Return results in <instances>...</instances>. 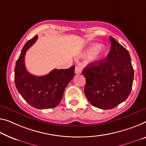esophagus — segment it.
<instances>
[{
	"mask_svg": "<svg viewBox=\"0 0 146 146\" xmlns=\"http://www.w3.org/2000/svg\"><path fill=\"white\" fill-rule=\"evenodd\" d=\"M82 72V67H80V66H76L75 67V73L76 74H80Z\"/></svg>",
	"mask_w": 146,
	"mask_h": 146,
	"instance_id": "esophagus-1",
	"label": "esophagus"
}]
</instances>
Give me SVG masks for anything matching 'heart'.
I'll list each match as a JSON object with an SVG mask.
<instances>
[{"label":"heart","mask_w":146,"mask_h":146,"mask_svg":"<svg viewBox=\"0 0 146 146\" xmlns=\"http://www.w3.org/2000/svg\"><path fill=\"white\" fill-rule=\"evenodd\" d=\"M106 49L103 45L97 43L91 44L82 53L83 56L89 55V59L94 62H98L104 57Z\"/></svg>","instance_id":"1"}]
</instances>
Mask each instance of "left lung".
I'll return each mask as SVG.
<instances>
[{
	"instance_id": "8db88e82",
	"label": "left lung",
	"mask_w": 146,
	"mask_h": 146,
	"mask_svg": "<svg viewBox=\"0 0 146 146\" xmlns=\"http://www.w3.org/2000/svg\"><path fill=\"white\" fill-rule=\"evenodd\" d=\"M111 49L105 59L89 64L82 71L87 100L93 106L110 110L124 102L133 87L134 70L129 53L110 36Z\"/></svg>"
}]
</instances>
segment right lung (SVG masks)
Masks as SVG:
<instances>
[{"mask_svg":"<svg viewBox=\"0 0 146 146\" xmlns=\"http://www.w3.org/2000/svg\"><path fill=\"white\" fill-rule=\"evenodd\" d=\"M37 38L36 35L22 49L15 64V84L20 95L31 106L36 109L53 108L60 103L64 89L74 76L75 66H72L68 69H54L43 76L29 73L25 64V56Z\"/></svg>","mask_w":146,"mask_h":146,"instance_id":"obj_1","label":"right lung"}]
</instances>
